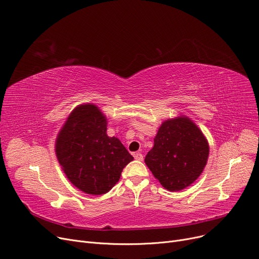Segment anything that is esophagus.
<instances>
[{
  "label": "esophagus",
  "instance_id": "esophagus-1",
  "mask_svg": "<svg viewBox=\"0 0 259 259\" xmlns=\"http://www.w3.org/2000/svg\"><path fill=\"white\" fill-rule=\"evenodd\" d=\"M134 159H136L137 161H143L144 160V156H143L142 153L137 152V153H134Z\"/></svg>",
  "mask_w": 259,
  "mask_h": 259
}]
</instances>
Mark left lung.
<instances>
[{
    "mask_svg": "<svg viewBox=\"0 0 259 259\" xmlns=\"http://www.w3.org/2000/svg\"><path fill=\"white\" fill-rule=\"evenodd\" d=\"M153 141L145 163L169 192L192 185L204 170L209 154L208 142L186 115L164 120Z\"/></svg>",
    "mask_w": 259,
    "mask_h": 259,
    "instance_id": "1",
    "label": "left lung"
}]
</instances>
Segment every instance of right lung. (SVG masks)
Listing matches in <instances>:
<instances>
[{
	"label": "right lung",
	"instance_id": "add662e5",
	"mask_svg": "<svg viewBox=\"0 0 259 259\" xmlns=\"http://www.w3.org/2000/svg\"><path fill=\"white\" fill-rule=\"evenodd\" d=\"M108 120L96 105L77 106L55 142L57 160L69 181L88 195L108 193L133 156L115 137H108Z\"/></svg>",
	"mask_w": 259,
	"mask_h": 259
}]
</instances>
